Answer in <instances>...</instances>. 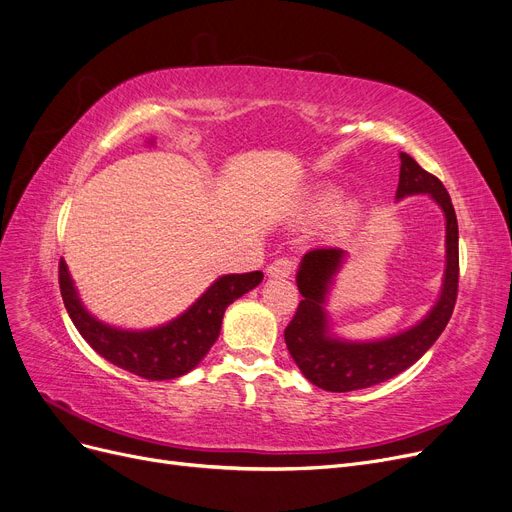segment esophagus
<instances>
[{
	"instance_id": "34e87169",
	"label": "esophagus",
	"mask_w": 512,
	"mask_h": 512,
	"mask_svg": "<svg viewBox=\"0 0 512 512\" xmlns=\"http://www.w3.org/2000/svg\"><path fill=\"white\" fill-rule=\"evenodd\" d=\"M294 273V262L288 258H277L267 267V275L273 279H288Z\"/></svg>"
}]
</instances>
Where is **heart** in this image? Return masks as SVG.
I'll return each instance as SVG.
<instances>
[{
	"mask_svg": "<svg viewBox=\"0 0 512 512\" xmlns=\"http://www.w3.org/2000/svg\"><path fill=\"white\" fill-rule=\"evenodd\" d=\"M336 199H338V191L336 189H323V191H319L317 197L311 201L309 214L315 216V218H321V216H325V214H329L332 211L333 214L330 215L332 227L336 231H344V229H349L351 224L357 220V216H359V203L353 201V199L340 201L337 208L334 209L333 206L336 205Z\"/></svg>",
	"mask_w": 512,
	"mask_h": 512,
	"instance_id": "1",
	"label": "heart"
}]
</instances>
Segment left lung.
<instances>
[{
	"mask_svg": "<svg viewBox=\"0 0 512 512\" xmlns=\"http://www.w3.org/2000/svg\"><path fill=\"white\" fill-rule=\"evenodd\" d=\"M401 172L395 199L428 195L445 216V271L437 302L418 323L378 340H346L334 334L327 300L346 250L319 248L306 252L296 273L302 300L285 327V344L311 384L332 393H349L391 380L414 365L441 336L454 313L458 294V220L441 180L422 170L407 153L399 155Z\"/></svg>",
	"mask_w": 512,
	"mask_h": 512,
	"instance_id": "left-lung-1",
	"label": "left lung"
}]
</instances>
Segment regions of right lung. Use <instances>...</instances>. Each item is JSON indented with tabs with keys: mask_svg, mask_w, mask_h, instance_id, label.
<instances>
[{
	"mask_svg": "<svg viewBox=\"0 0 512 512\" xmlns=\"http://www.w3.org/2000/svg\"><path fill=\"white\" fill-rule=\"evenodd\" d=\"M65 309L92 349L121 370L147 380H172L189 374L218 340L227 306L254 290L262 273L218 277L185 313L149 330H124L96 319L79 298L67 262L58 267Z\"/></svg>",
	"mask_w": 512,
	"mask_h": 512,
	"instance_id": "add662e5",
	"label": "right lung"
}]
</instances>
